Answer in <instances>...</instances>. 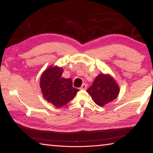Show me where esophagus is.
<instances>
[{
  "label": "esophagus",
  "mask_w": 153,
  "mask_h": 153,
  "mask_svg": "<svg viewBox=\"0 0 153 153\" xmlns=\"http://www.w3.org/2000/svg\"><path fill=\"white\" fill-rule=\"evenodd\" d=\"M86 88H87V85L86 84H83L82 85L81 88H80V89H81V90H86Z\"/></svg>",
  "instance_id": "esophagus-1"
}]
</instances>
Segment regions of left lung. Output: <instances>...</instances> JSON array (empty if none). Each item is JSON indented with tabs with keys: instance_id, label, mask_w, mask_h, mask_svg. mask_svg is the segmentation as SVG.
<instances>
[{
	"instance_id": "left-lung-1",
	"label": "left lung",
	"mask_w": 153,
	"mask_h": 153,
	"mask_svg": "<svg viewBox=\"0 0 153 153\" xmlns=\"http://www.w3.org/2000/svg\"><path fill=\"white\" fill-rule=\"evenodd\" d=\"M86 92L91 96L96 104L103 107L117 97L120 87L109 75L101 74L97 76Z\"/></svg>"
}]
</instances>
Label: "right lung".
<instances>
[{
    "label": "right lung",
    "instance_id": "1",
    "mask_svg": "<svg viewBox=\"0 0 153 153\" xmlns=\"http://www.w3.org/2000/svg\"><path fill=\"white\" fill-rule=\"evenodd\" d=\"M62 67L50 66L43 72L40 86L44 98L56 107L66 105L79 91L75 88L70 78L62 77Z\"/></svg>",
    "mask_w": 153,
    "mask_h": 153
}]
</instances>
